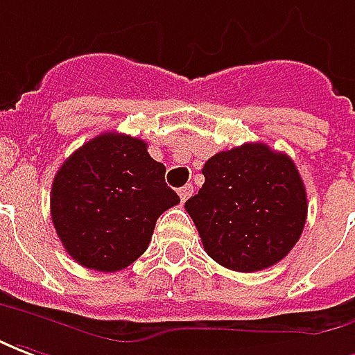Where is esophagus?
Returning <instances> with one entry per match:
<instances>
[{"instance_id":"esophagus-1","label":"esophagus","mask_w":355,"mask_h":355,"mask_svg":"<svg viewBox=\"0 0 355 355\" xmlns=\"http://www.w3.org/2000/svg\"><path fill=\"white\" fill-rule=\"evenodd\" d=\"M178 195H180V198H182V202H185V200L193 195V185H191V183L189 185H183L182 189L178 191Z\"/></svg>"}]
</instances>
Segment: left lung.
Here are the masks:
<instances>
[{
  "label": "left lung",
  "mask_w": 355,
  "mask_h": 355,
  "mask_svg": "<svg viewBox=\"0 0 355 355\" xmlns=\"http://www.w3.org/2000/svg\"><path fill=\"white\" fill-rule=\"evenodd\" d=\"M205 185L185 202L206 254L252 273L281 262L300 239L308 198L293 158L245 143L206 160Z\"/></svg>",
  "instance_id": "8db88e82"
}]
</instances>
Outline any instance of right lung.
Segmentation results:
<instances>
[{"instance_id":"obj_1","label":"right lung","mask_w":355,"mask_h":355,"mask_svg":"<svg viewBox=\"0 0 355 355\" xmlns=\"http://www.w3.org/2000/svg\"><path fill=\"white\" fill-rule=\"evenodd\" d=\"M147 143L107 132L74 150L53 180L51 218L67 252L95 271H120L141 256L158 216L180 202Z\"/></svg>"}]
</instances>
